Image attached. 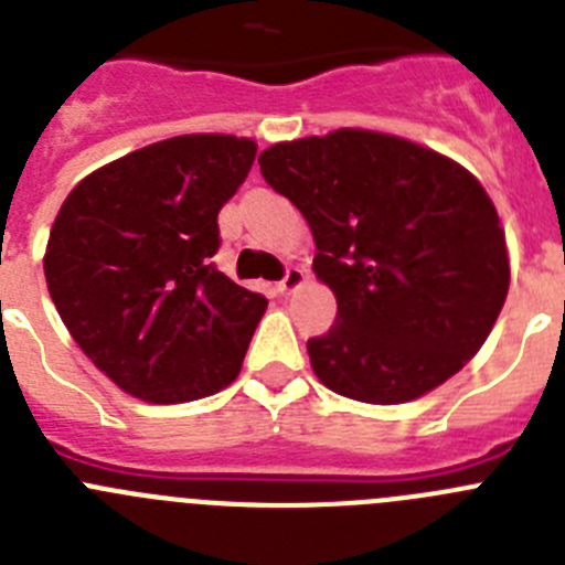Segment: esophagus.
<instances>
[{
    "mask_svg": "<svg viewBox=\"0 0 565 565\" xmlns=\"http://www.w3.org/2000/svg\"><path fill=\"white\" fill-rule=\"evenodd\" d=\"M302 282H306V274L299 271V268H288L286 271V277L279 279V291L282 294H291V291H297L299 286H302Z\"/></svg>",
    "mask_w": 565,
    "mask_h": 565,
    "instance_id": "esophagus-1",
    "label": "esophagus"
}]
</instances>
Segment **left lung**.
<instances>
[{"instance_id": "8db88e82", "label": "left lung", "mask_w": 565, "mask_h": 565, "mask_svg": "<svg viewBox=\"0 0 565 565\" xmlns=\"http://www.w3.org/2000/svg\"><path fill=\"white\" fill-rule=\"evenodd\" d=\"M302 212L337 322L308 339L328 391L402 404L481 351L509 291L498 212L461 163L396 135L337 129L259 152Z\"/></svg>"}]
</instances>
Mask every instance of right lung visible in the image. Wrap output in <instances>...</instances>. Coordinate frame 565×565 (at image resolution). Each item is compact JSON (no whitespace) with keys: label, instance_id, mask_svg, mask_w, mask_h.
Returning a JSON list of instances; mask_svg holds the SVG:
<instances>
[{"label":"right lung","instance_id":"1","mask_svg":"<svg viewBox=\"0 0 565 565\" xmlns=\"http://www.w3.org/2000/svg\"><path fill=\"white\" fill-rule=\"evenodd\" d=\"M252 138L178 135L87 174L56 214L44 279L70 337L152 404L237 379L268 299L214 268L217 212L246 181Z\"/></svg>","mask_w":565,"mask_h":565}]
</instances>
